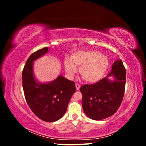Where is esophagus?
Returning a JSON list of instances; mask_svg holds the SVG:
<instances>
[{"label": "esophagus", "instance_id": "obj_1", "mask_svg": "<svg viewBox=\"0 0 146 146\" xmlns=\"http://www.w3.org/2000/svg\"><path fill=\"white\" fill-rule=\"evenodd\" d=\"M76 90H80V85H79V84L76 83Z\"/></svg>", "mask_w": 146, "mask_h": 146}]
</instances>
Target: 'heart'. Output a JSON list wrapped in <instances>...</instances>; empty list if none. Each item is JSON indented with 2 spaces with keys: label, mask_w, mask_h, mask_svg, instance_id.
<instances>
[{
  "label": "heart",
  "mask_w": 146,
  "mask_h": 146,
  "mask_svg": "<svg viewBox=\"0 0 146 146\" xmlns=\"http://www.w3.org/2000/svg\"><path fill=\"white\" fill-rule=\"evenodd\" d=\"M109 64L108 57L96 50L78 51L71 55L70 60H64L66 72L69 77L77 72L76 66L80 67L81 77L88 83L100 80L107 74Z\"/></svg>",
  "instance_id": "1"
}]
</instances>
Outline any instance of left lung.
<instances>
[{"instance_id":"left-lung-1","label":"left lung","mask_w":146,"mask_h":146,"mask_svg":"<svg viewBox=\"0 0 146 146\" xmlns=\"http://www.w3.org/2000/svg\"><path fill=\"white\" fill-rule=\"evenodd\" d=\"M126 70L121 60H116L107 77L92 85L81 86L82 107L86 115L95 121L113 115L120 107L125 86ZM113 76L111 81L109 78Z\"/></svg>"}]
</instances>
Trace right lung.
<instances>
[{
  "label": "right lung",
  "mask_w": 146,
  "mask_h": 146,
  "mask_svg": "<svg viewBox=\"0 0 146 146\" xmlns=\"http://www.w3.org/2000/svg\"><path fill=\"white\" fill-rule=\"evenodd\" d=\"M48 50L47 47L31 55L26 61L22 77L25 100L31 110L41 120L52 122L63 116L76 88L73 81L68 80L62 75L48 83L36 80L33 61L45 55Z\"/></svg>",
  "instance_id": "add662e5"
}]
</instances>
